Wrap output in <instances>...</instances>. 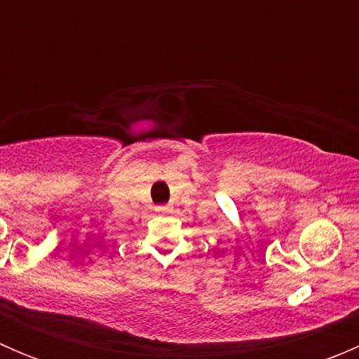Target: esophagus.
Instances as JSON below:
<instances>
[{"label": "esophagus", "instance_id": "1", "mask_svg": "<svg viewBox=\"0 0 359 359\" xmlns=\"http://www.w3.org/2000/svg\"><path fill=\"white\" fill-rule=\"evenodd\" d=\"M156 210H158L159 213H166V212H168V210H170V206H168V205H159Z\"/></svg>", "mask_w": 359, "mask_h": 359}]
</instances>
